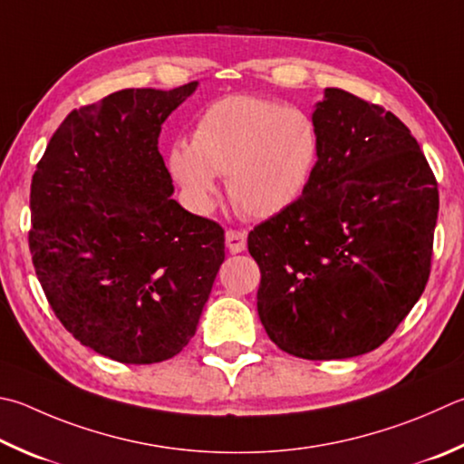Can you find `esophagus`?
Wrapping results in <instances>:
<instances>
[{"instance_id": "34e87169", "label": "esophagus", "mask_w": 464, "mask_h": 464, "mask_svg": "<svg viewBox=\"0 0 464 464\" xmlns=\"http://www.w3.org/2000/svg\"><path fill=\"white\" fill-rule=\"evenodd\" d=\"M225 243H227V249H229L231 254H241V251H246V247H247V233L237 231V229H229L225 233Z\"/></svg>"}]
</instances>
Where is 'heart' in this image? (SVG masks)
I'll return each instance as SVG.
<instances>
[{
  "label": "heart",
  "instance_id": "obj_1",
  "mask_svg": "<svg viewBox=\"0 0 464 464\" xmlns=\"http://www.w3.org/2000/svg\"><path fill=\"white\" fill-rule=\"evenodd\" d=\"M318 133L310 117L276 101L231 95L200 113L190 141L168 150V168L197 213L215 207L217 179L243 215L267 218L296 203L313 176Z\"/></svg>",
  "mask_w": 464,
  "mask_h": 464
}]
</instances>
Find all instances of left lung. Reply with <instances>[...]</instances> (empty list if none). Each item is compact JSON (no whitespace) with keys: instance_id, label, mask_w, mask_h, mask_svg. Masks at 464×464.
Returning a JSON list of instances; mask_svg holds the SVG:
<instances>
[{"instance_id":"1","label":"left lung","mask_w":464,"mask_h":464,"mask_svg":"<svg viewBox=\"0 0 464 464\" xmlns=\"http://www.w3.org/2000/svg\"><path fill=\"white\" fill-rule=\"evenodd\" d=\"M318 160L302 197L247 237L257 313L277 347L349 359L390 339L430 276L438 184L393 113L324 89Z\"/></svg>"}]
</instances>
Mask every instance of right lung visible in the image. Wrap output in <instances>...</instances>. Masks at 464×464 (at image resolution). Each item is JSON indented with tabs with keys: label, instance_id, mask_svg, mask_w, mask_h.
I'll return each instance as SVG.
<instances>
[{
	"label": "right lung",
	"instance_id": "obj_1",
	"mask_svg": "<svg viewBox=\"0 0 464 464\" xmlns=\"http://www.w3.org/2000/svg\"><path fill=\"white\" fill-rule=\"evenodd\" d=\"M123 89L74 109L32 176L30 254L46 298L81 344L148 365L187 347L225 231L172 198L162 123L197 91Z\"/></svg>",
	"mask_w": 464,
	"mask_h": 464
}]
</instances>
